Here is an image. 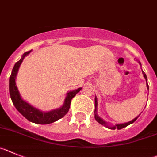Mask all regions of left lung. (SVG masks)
Here are the masks:
<instances>
[{
	"label": "left lung",
	"instance_id": "left-lung-1",
	"mask_svg": "<svg viewBox=\"0 0 157 157\" xmlns=\"http://www.w3.org/2000/svg\"><path fill=\"white\" fill-rule=\"evenodd\" d=\"M139 63H140V65H141V63H140V62H139ZM143 76H144L145 79H146V83H147V77H146V74H145V73H144V72H143ZM146 85H147V88H148V90H149V86H148V84H146ZM97 105H98V103H97V98H95V112H97V109H96ZM140 115H139V116H140ZM139 116H138V117H139ZM138 117H136V118H134V119L132 120V121H128V122L124 123V124H118V125H115V126H113V127H108V125H107V123L105 122V121H103V120H102L101 118H99V117L98 116V115H97L96 113H95L94 118H95V119H96V121H98V123H100L101 125H105V126H107V127H108V128H111V129H115V128H118V129H121V128H125V127L128 126V125H130V124H132V123L134 122V121H136V120L137 119V118H138Z\"/></svg>",
	"mask_w": 157,
	"mask_h": 157
}]
</instances>
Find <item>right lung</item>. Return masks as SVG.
<instances>
[{"label":"right lung","instance_id":"right-lung-1","mask_svg":"<svg viewBox=\"0 0 157 157\" xmlns=\"http://www.w3.org/2000/svg\"><path fill=\"white\" fill-rule=\"evenodd\" d=\"M31 51H28L23 54L22 57L19 61H17L14 66L11 74L10 76L9 79V92L11 95V98L12 100L13 104L16 109L26 119L32 121L33 123L39 124V125H46V124H50V123L54 122L57 120L60 119L61 118L64 116L68 112L70 107V103H71L72 98L81 90V88H78L74 91H70L67 94V96L65 99L64 105L61 107L60 108L56 110H53L52 112H40L39 110L33 108L27 102L24 101L21 99V96L19 94L18 90L17 88L15 83L16 76H17V70H18L19 67L22 63L25 57L29 54Z\"/></svg>","mask_w":157,"mask_h":157}]
</instances>
